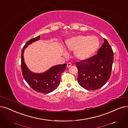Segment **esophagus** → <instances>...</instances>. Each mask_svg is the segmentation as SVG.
Wrapping results in <instances>:
<instances>
[{"label": "esophagus", "mask_w": 128, "mask_h": 128, "mask_svg": "<svg viewBox=\"0 0 128 128\" xmlns=\"http://www.w3.org/2000/svg\"><path fill=\"white\" fill-rule=\"evenodd\" d=\"M72 66V63H68L67 64V68H70V66Z\"/></svg>", "instance_id": "1"}]
</instances>
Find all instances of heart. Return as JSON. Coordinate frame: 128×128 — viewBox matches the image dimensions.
Wrapping results in <instances>:
<instances>
[{
  "mask_svg": "<svg viewBox=\"0 0 128 128\" xmlns=\"http://www.w3.org/2000/svg\"><path fill=\"white\" fill-rule=\"evenodd\" d=\"M99 46V40L95 36H77L69 38L66 42V48L74 51L75 56L80 60L91 57Z\"/></svg>",
  "mask_w": 128,
  "mask_h": 128,
  "instance_id": "1",
  "label": "heart"
}]
</instances>
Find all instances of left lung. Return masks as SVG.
<instances>
[{
    "label": "left lung",
    "instance_id": "obj_1",
    "mask_svg": "<svg viewBox=\"0 0 128 128\" xmlns=\"http://www.w3.org/2000/svg\"><path fill=\"white\" fill-rule=\"evenodd\" d=\"M113 61V50L104 38V43L96 54L75 63L80 85L86 90H92L102 87L110 77Z\"/></svg>",
    "mask_w": 128,
    "mask_h": 128
}]
</instances>
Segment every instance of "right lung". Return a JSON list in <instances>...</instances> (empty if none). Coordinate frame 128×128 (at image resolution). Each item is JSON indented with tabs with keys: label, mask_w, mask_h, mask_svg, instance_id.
Wrapping results in <instances>:
<instances>
[{
	"label": "right lung",
	"mask_w": 128,
	"mask_h": 128,
	"mask_svg": "<svg viewBox=\"0 0 128 128\" xmlns=\"http://www.w3.org/2000/svg\"><path fill=\"white\" fill-rule=\"evenodd\" d=\"M40 38V36H38L26 42L21 51V67L24 79L33 90L38 92L47 94L54 91L58 88L60 82L61 74L65 70L66 64L54 66L42 74L33 73L30 71L24 62V50L28 45L39 40Z\"/></svg>",
	"instance_id": "1"
}]
</instances>
